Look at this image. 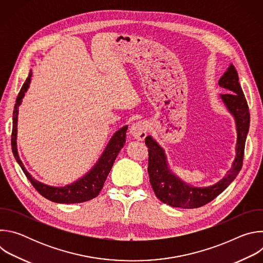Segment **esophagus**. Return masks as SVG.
Masks as SVG:
<instances>
[{"label":"esophagus","instance_id":"1","mask_svg":"<svg viewBox=\"0 0 263 263\" xmlns=\"http://www.w3.org/2000/svg\"><path fill=\"white\" fill-rule=\"evenodd\" d=\"M146 125L142 122L135 123L130 128V133L136 140H143L146 136Z\"/></svg>","mask_w":263,"mask_h":263}]
</instances>
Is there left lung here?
I'll return each mask as SVG.
<instances>
[{
	"label": "left lung",
	"mask_w": 263,
	"mask_h": 263,
	"mask_svg": "<svg viewBox=\"0 0 263 263\" xmlns=\"http://www.w3.org/2000/svg\"><path fill=\"white\" fill-rule=\"evenodd\" d=\"M218 85L229 90L219 93V98L234 119L237 134L235 158L231 168L219 181L203 187H196L183 182L170 168L165 151L161 145L151 135L145 137V144L148 147L147 173L149 183L156 197L172 207L193 209L204 206L226 190L241 170L245 144L250 128V112L233 64L230 63L219 78Z\"/></svg>",
	"instance_id": "obj_1"
}]
</instances>
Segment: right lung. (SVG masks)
<instances>
[{
  "mask_svg": "<svg viewBox=\"0 0 263 263\" xmlns=\"http://www.w3.org/2000/svg\"><path fill=\"white\" fill-rule=\"evenodd\" d=\"M32 77V69L29 72V76L25 81L15 102L14 110H13V122H12V135H11V145H12V152L14 155L15 160L22 167L24 174L34 186V189L39 192L43 197L46 199L59 203V204H74V203H82L89 201L96 198L101 190L103 189V185L105 180L112 168L119 153L121 149L124 147L126 143V134L128 130V125L119 129L112 137L109 139L106 147L98 161L95 165L85 173L82 177L78 178L76 181H73L69 184L64 186H51L45 184L39 180L34 179L30 173L26 170L25 165L23 164L18 152H17V116H18V108L23 102V99L30 87Z\"/></svg>",
  "mask_w": 263,
  "mask_h": 263,
  "instance_id": "right-lung-1",
  "label": "right lung"
}]
</instances>
